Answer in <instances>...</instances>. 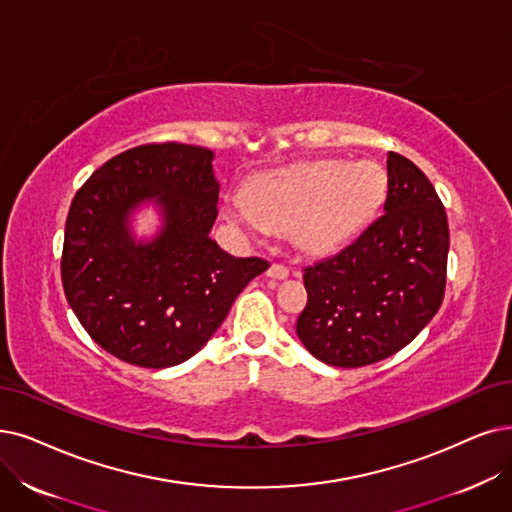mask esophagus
<instances>
[{"label": "esophagus", "mask_w": 512, "mask_h": 512, "mask_svg": "<svg viewBox=\"0 0 512 512\" xmlns=\"http://www.w3.org/2000/svg\"><path fill=\"white\" fill-rule=\"evenodd\" d=\"M267 275L273 277V279H288V277H290V269L285 267V264L273 262L271 267H269V271H267Z\"/></svg>", "instance_id": "esophagus-1"}]
</instances>
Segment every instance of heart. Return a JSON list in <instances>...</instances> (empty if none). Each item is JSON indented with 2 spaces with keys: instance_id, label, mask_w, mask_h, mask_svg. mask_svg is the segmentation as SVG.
Wrapping results in <instances>:
<instances>
[{
  "instance_id": "heart-1",
  "label": "heart",
  "mask_w": 512,
  "mask_h": 512,
  "mask_svg": "<svg viewBox=\"0 0 512 512\" xmlns=\"http://www.w3.org/2000/svg\"><path fill=\"white\" fill-rule=\"evenodd\" d=\"M384 193L386 174L374 161H304L258 174L248 195L224 197V216L245 235L288 231L304 254H330L363 231Z\"/></svg>"
}]
</instances>
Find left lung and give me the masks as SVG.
I'll return each mask as SVG.
<instances>
[{"label": "left lung", "mask_w": 512, "mask_h": 512, "mask_svg": "<svg viewBox=\"0 0 512 512\" xmlns=\"http://www.w3.org/2000/svg\"><path fill=\"white\" fill-rule=\"evenodd\" d=\"M384 214L336 256L304 269L309 294L296 334L313 357L361 367L401 351L445 294L449 229L431 180L388 153Z\"/></svg>", "instance_id": "left-lung-1"}]
</instances>
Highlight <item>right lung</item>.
Here are the masks:
<instances>
[{
	"mask_svg": "<svg viewBox=\"0 0 512 512\" xmlns=\"http://www.w3.org/2000/svg\"><path fill=\"white\" fill-rule=\"evenodd\" d=\"M214 153L151 142L111 157L84 182L65 224V296L113 357L161 370L193 357L218 330L262 258H235L210 239L220 185ZM153 200L164 229L136 244L129 214Z\"/></svg>",
	"mask_w": 512,
	"mask_h": 512,
	"instance_id": "obj_1",
	"label": "right lung"
}]
</instances>
